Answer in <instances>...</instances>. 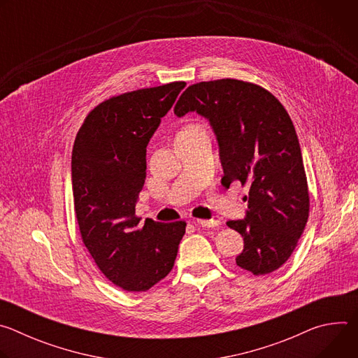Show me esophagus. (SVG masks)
Returning <instances> with one entry per match:
<instances>
[{"instance_id":"34e87169","label":"esophagus","mask_w":358,"mask_h":358,"mask_svg":"<svg viewBox=\"0 0 358 358\" xmlns=\"http://www.w3.org/2000/svg\"><path fill=\"white\" fill-rule=\"evenodd\" d=\"M192 224L194 225H201V227H207V228H215L221 222L218 220H194Z\"/></svg>"}]
</instances>
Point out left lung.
Returning a JSON list of instances; mask_svg holds the SVG:
<instances>
[{
  "label": "left lung",
  "instance_id": "8db88e82",
  "mask_svg": "<svg viewBox=\"0 0 358 358\" xmlns=\"http://www.w3.org/2000/svg\"><path fill=\"white\" fill-rule=\"evenodd\" d=\"M195 112L214 130L224 169L222 185L250 184L243 220L227 225L243 236L236 265L253 275L279 269L309 218V191L294 126L266 89L221 79L191 85L174 113Z\"/></svg>",
  "mask_w": 358,
  "mask_h": 358
}]
</instances>
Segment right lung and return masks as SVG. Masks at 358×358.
<instances>
[{
    "mask_svg": "<svg viewBox=\"0 0 358 358\" xmlns=\"http://www.w3.org/2000/svg\"><path fill=\"white\" fill-rule=\"evenodd\" d=\"M185 82L140 89L96 106L72 150V187L80 235L96 265L127 292H145L174 266L185 222L140 225L136 203L145 151Z\"/></svg>",
    "mask_w": 358,
    "mask_h": 358,
    "instance_id": "add662e5",
    "label": "right lung"
}]
</instances>
